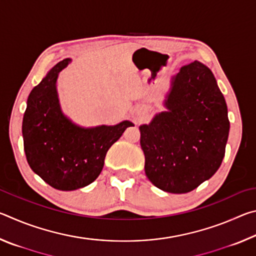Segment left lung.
Instances as JSON below:
<instances>
[{"label":"left lung","instance_id":"8db88e82","mask_svg":"<svg viewBox=\"0 0 256 256\" xmlns=\"http://www.w3.org/2000/svg\"><path fill=\"white\" fill-rule=\"evenodd\" d=\"M168 112L141 125L144 172L158 188L188 193L218 170L229 133L227 105L214 73L198 60L172 80Z\"/></svg>","mask_w":256,"mask_h":256}]
</instances>
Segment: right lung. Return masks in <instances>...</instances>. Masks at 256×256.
Wrapping results in <instances>:
<instances>
[{
  "label": "right lung",
  "instance_id": "add662e5",
  "mask_svg": "<svg viewBox=\"0 0 256 256\" xmlns=\"http://www.w3.org/2000/svg\"><path fill=\"white\" fill-rule=\"evenodd\" d=\"M70 58L60 60L30 92L22 122L24 148L32 170L52 188L78 190L97 178L112 144L128 126L82 128L62 114L56 92L58 73Z\"/></svg>",
  "mask_w": 256,
  "mask_h": 256
}]
</instances>
